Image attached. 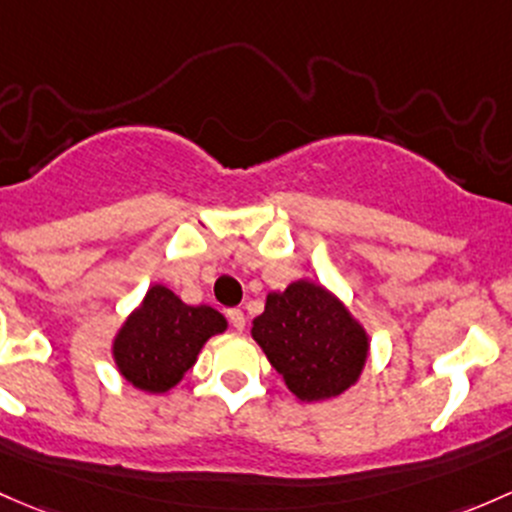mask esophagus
Returning <instances> with one entry per match:
<instances>
[{
	"label": "esophagus",
	"instance_id": "esophagus-1",
	"mask_svg": "<svg viewBox=\"0 0 512 512\" xmlns=\"http://www.w3.org/2000/svg\"><path fill=\"white\" fill-rule=\"evenodd\" d=\"M228 319L235 331H242V328H245V314H242L240 309H228Z\"/></svg>",
	"mask_w": 512,
	"mask_h": 512
}]
</instances>
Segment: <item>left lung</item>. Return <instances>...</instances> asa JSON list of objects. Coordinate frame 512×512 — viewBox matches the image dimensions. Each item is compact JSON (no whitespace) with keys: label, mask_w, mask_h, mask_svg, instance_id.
<instances>
[{"label":"left lung","mask_w":512,"mask_h":512,"mask_svg":"<svg viewBox=\"0 0 512 512\" xmlns=\"http://www.w3.org/2000/svg\"><path fill=\"white\" fill-rule=\"evenodd\" d=\"M252 338L301 402H324L358 383L368 333L326 287L299 279L270 292Z\"/></svg>","instance_id":"left-lung-1"}]
</instances>
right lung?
Wrapping results in <instances>:
<instances>
[{"instance_id":"right-lung-1","label":"right lung","mask_w":512,"mask_h":512,"mask_svg":"<svg viewBox=\"0 0 512 512\" xmlns=\"http://www.w3.org/2000/svg\"><path fill=\"white\" fill-rule=\"evenodd\" d=\"M228 321L211 306H188L164 284L149 287L112 341V358L137 390L169 392L193 368L203 343Z\"/></svg>"}]
</instances>
